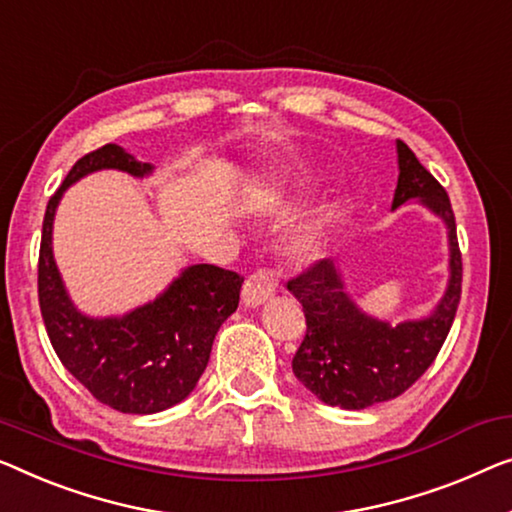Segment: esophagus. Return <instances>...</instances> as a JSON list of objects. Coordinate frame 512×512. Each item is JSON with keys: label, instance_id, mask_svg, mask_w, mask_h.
<instances>
[{"label": "esophagus", "instance_id": "1", "mask_svg": "<svg viewBox=\"0 0 512 512\" xmlns=\"http://www.w3.org/2000/svg\"><path fill=\"white\" fill-rule=\"evenodd\" d=\"M278 282H280V271L278 269H259V271H255L253 276L246 280V285H243V292H241L243 303L250 305V308H257V305L266 303L273 294H276Z\"/></svg>", "mask_w": 512, "mask_h": 512}]
</instances>
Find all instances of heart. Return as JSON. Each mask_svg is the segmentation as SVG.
I'll return each mask as SVG.
<instances>
[{
	"instance_id": "obj_1",
	"label": "heart",
	"mask_w": 512,
	"mask_h": 512,
	"mask_svg": "<svg viewBox=\"0 0 512 512\" xmlns=\"http://www.w3.org/2000/svg\"><path fill=\"white\" fill-rule=\"evenodd\" d=\"M285 186H287V181H285V179H278V177L273 179V188H278V190H280V188H285Z\"/></svg>"
}]
</instances>
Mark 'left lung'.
Wrapping results in <instances>:
<instances>
[{
	"mask_svg": "<svg viewBox=\"0 0 512 512\" xmlns=\"http://www.w3.org/2000/svg\"><path fill=\"white\" fill-rule=\"evenodd\" d=\"M398 170L393 209L418 200L444 220L451 278L430 317L398 326L358 310L331 259L312 264L287 282L289 292L303 305L308 326L292 370L308 391L331 407L365 409L402 395L434 363L460 305L462 255L448 193L402 140H398Z\"/></svg>",
	"mask_w": 512,
	"mask_h": 512,
	"instance_id": "obj_1",
	"label": "left lung"
}]
</instances>
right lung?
Returning a JSON list of instances; mask_svg holds the SVG:
<instances>
[{"instance_id":"1","label":"right lung","mask_w":512,"mask_h":512,"mask_svg":"<svg viewBox=\"0 0 512 512\" xmlns=\"http://www.w3.org/2000/svg\"><path fill=\"white\" fill-rule=\"evenodd\" d=\"M98 170L151 174L117 144L82 156L50 197L38 253V303L64 368L98 402L121 414H156L186 400L207 368L213 338L239 305L243 278L195 264L158 296L124 317H87L68 299L52 257V220L64 190Z\"/></svg>"}]
</instances>
